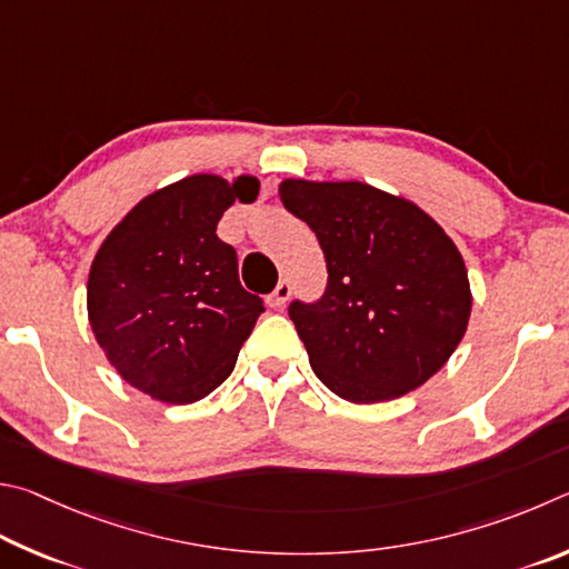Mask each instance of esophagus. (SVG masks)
Segmentation results:
<instances>
[{
    "label": "esophagus",
    "mask_w": 569,
    "mask_h": 569,
    "mask_svg": "<svg viewBox=\"0 0 569 569\" xmlns=\"http://www.w3.org/2000/svg\"><path fill=\"white\" fill-rule=\"evenodd\" d=\"M290 295H292V284L287 282V279H282V282L274 287V292L269 295V307H274V310H279V307H284L287 300H290Z\"/></svg>",
    "instance_id": "34e87169"
}]
</instances>
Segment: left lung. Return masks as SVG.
<instances>
[{
  "mask_svg": "<svg viewBox=\"0 0 569 569\" xmlns=\"http://www.w3.org/2000/svg\"><path fill=\"white\" fill-rule=\"evenodd\" d=\"M287 212L310 224L325 295L290 302L315 375L342 400L387 402L450 360L472 310L462 254L420 207L365 182L284 179Z\"/></svg>",
  "mask_w": 569,
  "mask_h": 569,
  "instance_id": "1",
  "label": "left lung"
}]
</instances>
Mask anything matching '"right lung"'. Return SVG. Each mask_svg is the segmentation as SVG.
<instances>
[{
  "instance_id": "obj_1",
  "label": "right lung",
  "mask_w": 569,
  "mask_h": 569,
  "mask_svg": "<svg viewBox=\"0 0 569 569\" xmlns=\"http://www.w3.org/2000/svg\"><path fill=\"white\" fill-rule=\"evenodd\" d=\"M257 194L249 174H192L144 197L99 247L89 325L139 392L189 405L232 375L264 302L239 284L237 252L217 237V222L234 199Z\"/></svg>"
}]
</instances>
